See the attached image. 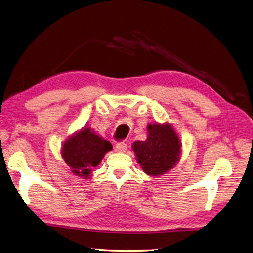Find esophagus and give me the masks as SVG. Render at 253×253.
Instances as JSON below:
<instances>
[{
  "label": "esophagus",
  "mask_w": 253,
  "mask_h": 253,
  "mask_svg": "<svg viewBox=\"0 0 253 253\" xmlns=\"http://www.w3.org/2000/svg\"><path fill=\"white\" fill-rule=\"evenodd\" d=\"M127 149V145L125 141H119L116 143V151L117 152H126Z\"/></svg>",
  "instance_id": "34e87169"
}]
</instances>
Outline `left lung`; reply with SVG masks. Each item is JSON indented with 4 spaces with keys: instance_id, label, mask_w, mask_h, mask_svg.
<instances>
[{
    "instance_id": "left-lung-1",
    "label": "left lung",
    "mask_w": 253,
    "mask_h": 253,
    "mask_svg": "<svg viewBox=\"0 0 253 253\" xmlns=\"http://www.w3.org/2000/svg\"><path fill=\"white\" fill-rule=\"evenodd\" d=\"M148 138L135 141L133 151L144 173L158 176L171 170L178 162L181 143L169 124L149 125Z\"/></svg>"
}]
</instances>
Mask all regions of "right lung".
Wrapping results in <instances>:
<instances>
[{
  "label": "right lung",
  "mask_w": 253,
  "mask_h": 253,
  "mask_svg": "<svg viewBox=\"0 0 253 253\" xmlns=\"http://www.w3.org/2000/svg\"><path fill=\"white\" fill-rule=\"evenodd\" d=\"M113 149L111 142L95 134L89 127H84L68 138L62 148L64 162L77 176L87 178L93 167L101 162L106 152Z\"/></svg>",
  "instance_id": "right-lung-1"
}]
</instances>
